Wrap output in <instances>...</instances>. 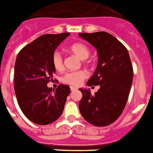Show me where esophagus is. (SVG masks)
<instances>
[{
    "label": "esophagus",
    "instance_id": "obj_1",
    "mask_svg": "<svg viewBox=\"0 0 153 153\" xmlns=\"http://www.w3.org/2000/svg\"><path fill=\"white\" fill-rule=\"evenodd\" d=\"M76 89H77L76 87H73V86L71 87V91H74V90H76Z\"/></svg>",
    "mask_w": 153,
    "mask_h": 153
}]
</instances>
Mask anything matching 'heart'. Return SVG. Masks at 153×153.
Masks as SVG:
<instances>
[{
  "label": "heart",
  "instance_id": "obj_1",
  "mask_svg": "<svg viewBox=\"0 0 153 153\" xmlns=\"http://www.w3.org/2000/svg\"><path fill=\"white\" fill-rule=\"evenodd\" d=\"M68 50L82 60L87 59L90 54L89 47L82 42L73 43L69 45ZM52 62H53V67L56 70H61L63 68V59H62L61 56L58 53H55L53 54ZM85 78H86V74L85 71H73V72H68L65 74L62 78V81L66 84L77 86L80 85Z\"/></svg>",
  "mask_w": 153,
  "mask_h": 153
}]
</instances>
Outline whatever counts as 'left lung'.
I'll return each mask as SVG.
<instances>
[{
    "mask_svg": "<svg viewBox=\"0 0 153 153\" xmlns=\"http://www.w3.org/2000/svg\"><path fill=\"white\" fill-rule=\"evenodd\" d=\"M79 35L97 49L98 64L86 85H100L92 95L80 88L81 115L96 126L110 125L120 117L127 102L133 82V66L126 48L107 32L80 33Z\"/></svg>",
    "mask_w": 153,
    "mask_h": 153,
    "instance_id": "left-lung-1",
    "label": "left lung"
}]
</instances>
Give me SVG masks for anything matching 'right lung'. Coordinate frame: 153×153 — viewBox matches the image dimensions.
I'll return each mask as SVG.
<instances>
[{
	"label": "right lung",
	"instance_id": "obj_1",
	"mask_svg": "<svg viewBox=\"0 0 153 153\" xmlns=\"http://www.w3.org/2000/svg\"><path fill=\"white\" fill-rule=\"evenodd\" d=\"M70 33L44 34L21 49L15 63V93L26 117L38 125H48L61 115L71 92L68 85L54 90L47 84L56 72L52 62L56 48Z\"/></svg>",
	"mask_w": 153,
	"mask_h": 153
}]
</instances>
